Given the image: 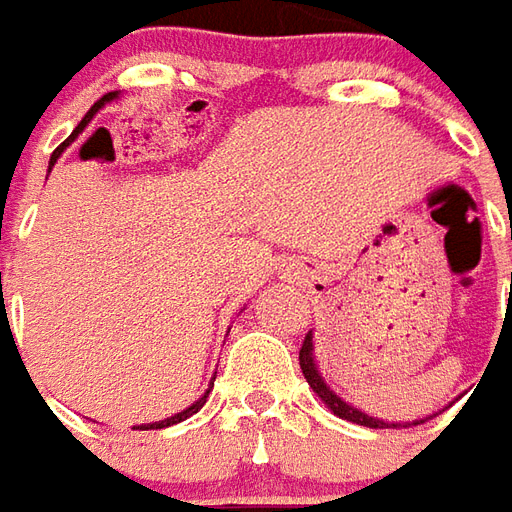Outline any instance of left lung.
I'll use <instances>...</instances> for the list:
<instances>
[{"mask_svg": "<svg viewBox=\"0 0 512 512\" xmlns=\"http://www.w3.org/2000/svg\"><path fill=\"white\" fill-rule=\"evenodd\" d=\"M299 366H302V374H305L307 385H310V388H313V391L321 396V402L330 407L335 416L346 418V421H355V424H360V427H371V430H385V427H407V424H388V421H380V418L366 416L363 410L346 405L341 396H335V393L327 388V382L321 380V374H318L316 360H313V338H310V332L305 335V343H302V349H299ZM421 421H424V418H421ZM421 421H413V424H421Z\"/></svg>", "mask_w": 512, "mask_h": 512, "instance_id": "left-lung-1", "label": "left lung"}]
</instances>
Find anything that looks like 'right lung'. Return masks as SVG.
Instances as JSON below:
<instances>
[{
	"label": "right lung",
	"instance_id": "add662e5",
	"mask_svg": "<svg viewBox=\"0 0 512 512\" xmlns=\"http://www.w3.org/2000/svg\"><path fill=\"white\" fill-rule=\"evenodd\" d=\"M113 96H116V91H113V94H105V96H102V99H99V102H96V105L91 107V110H88V116H85V119H91V116H94L96 110H99V107L105 105V102H110ZM82 127H85V121H82L80 127H77V132H80ZM66 144H69V141H66ZM66 144H60V146H57V149H55V152H52V160H49V169L55 166V160H57V157H60V152L66 149ZM207 393H210V391H207ZM207 393H205V396H202V399H199V402H196V405L188 407V410H182V413H177V416L166 418V421H155V424H144L141 430H163V427H171V424H180V421H185V418H188V416H194V413H199V410H202V405H205V402H207Z\"/></svg>",
	"mask_w": 512,
	"mask_h": 512
}]
</instances>
